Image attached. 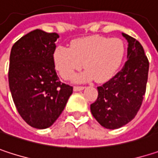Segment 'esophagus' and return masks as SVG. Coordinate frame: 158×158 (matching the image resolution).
I'll list each match as a JSON object with an SVG mask.
<instances>
[{
  "label": "esophagus",
  "instance_id": "obj_1",
  "mask_svg": "<svg viewBox=\"0 0 158 158\" xmlns=\"http://www.w3.org/2000/svg\"><path fill=\"white\" fill-rule=\"evenodd\" d=\"M84 86H75L74 87V90L75 91H79V90H82V89H84Z\"/></svg>",
  "mask_w": 158,
  "mask_h": 158
}]
</instances>
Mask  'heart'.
<instances>
[{
    "label": "heart",
    "instance_id": "1",
    "mask_svg": "<svg viewBox=\"0 0 158 158\" xmlns=\"http://www.w3.org/2000/svg\"><path fill=\"white\" fill-rule=\"evenodd\" d=\"M124 54L125 46L122 39L92 35L72 41L69 48L56 47L53 52V62L64 79H71L84 63L87 70L78 76L77 80L94 78L98 82H103L117 73Z\"/></svg>",
    "mask_w": 158,
    "mask_h": 158
}]
</instances>
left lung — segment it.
I'll list each match as a JSON object with an SVG mask.
<instances>
[{
    "label": "left lung",
    "instance_id": "obj_1",
    "mask_svg": "<svg viewBox=\"0 0 158 158\" xmlns=\"http://www.w3.org/2000/svg\"><path fill=\"white\" fill-rule=\"evenodd\" d=\"M123 35L128 42V59L114 77L97 87L98 98L90 104L93 117L107 129H117L131 122L142 105L146 90L147 56L136 39L123 33Z\"/></svg>",
    "mask_w": 158,
    "mask_h": 158
}]
</instances>
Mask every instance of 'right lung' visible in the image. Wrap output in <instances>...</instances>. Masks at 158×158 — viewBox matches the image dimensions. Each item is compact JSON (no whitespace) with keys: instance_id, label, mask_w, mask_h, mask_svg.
Instances as JSON below:
<instances>
[{"instance_id":"obj_1","label":"right lung","mask_w":158,"mask_h":158,"mask_svg":"<svg viewBox=\"0 0 158 158\" xmlns=\"http://www.w3.org/2000/svg\"><path fill=\"white\" fill-rule=\"evenodd\" d=\"M56 33L36 29L21 37L11 50L9 87L16 109L30 126L50 127L60 116L73 87L62 83L53 62Z\"/></svg>"}]
</instances>
